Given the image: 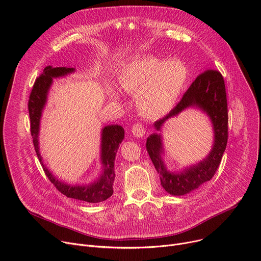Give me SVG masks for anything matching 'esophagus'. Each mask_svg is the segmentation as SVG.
<instances>
[{
	"mask_svg": "<svg viewBox=\"0 0 261 261\" xmlns=\"http://www.w3.org/2000/svg\"><path fill=\"white\" fill-rule=\"evenodd\" d=\"M131 131H132L133 135L135 137H138V138L143 137L145 135V133H146V129H145V127H144V125L142 123L134 124L132 129H131Z\"/></svg>",
	"mask_w": 261,
	"mask_h": 261,
	"instance_id": "1",
	"label": "esophagus"
}]
</instances>
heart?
Here are the masks:
<instances>
[{
    "instance_id": "obj_1",
    "label": "heart",
    "mask_w": 261,
    "mask_h": 261,
    "mask_svg": "<svg viewBox=\"0 0 261 261\" xmlns=\"http://www.w3.org/2000/svg\"><path fill=\"white\" fill-rule=\"evenodd\" d=\"M188 77L186 65L177 59L164 60L146 57L126 64L117 73L121 89L135 94L137 111L147 118H158L174 106ZM109 96L117 98L112 87H107Z\"/></svg>"
}]
</instances>
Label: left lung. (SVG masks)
I'll list each match as a JSON object with an SVG mask.
<instances>
[{
  "label": "left lung",
  "instance_id": "1",
  "mask_svg": "<svg viewBox=\"0 0 261 261\" xmlns=\"http://www.w3.org/2000/svg\"><path fill=\"white\" fill-rule=\"evenodd\" d=\"M189 107H196L210 117L214 130V144L206 158L196 165L180 172H170L162 158L164 153L162 135L153 133L147 138L146 148L150 159L160 174L161 184L169 194L185 195L210 180L218 169L228 143V103L224 81L214 69L200 73L191 84L177 105L164 118L155 121L154 127L161 130L165 121L178 115Z\"/></svg>",
  "mask_w": 261,
  "mask_h": 261
}]
</instances>
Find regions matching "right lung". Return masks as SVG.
I'll list each match as a JSON object with an SVG mask.
<instances>
[{"mask_svg":"<svg viewBox=\"0 0 261 261\" xmlns=\"http://www.w3.org/2000/svg\"><path fill=\"white\" fill-rule=\"evenodd\" d=\"M74 68L67 67H51L47 66L43 73L37 77L28 100V110L30 117V131L33 140L34 150L37 152L38 159L42 164L45 174L48 179L64 195L69 198H74L87 202H100L108 199L113 194V181L115 177L114 161L119 144L123 142L125 136L124 128L119 125L106 126L101 130V144H100V160L102 165V172L99 177L93 182L87 185H68L60 181L43 164V159L40 154L39 148V131L40 121L43 109L46 105L48 91L52 84V80L56 77L65 76L74 72Z\"/></svg>","mask_w":261,"mask_h":261,"instance_id":"1","label":"right lung"}]
</instances>
